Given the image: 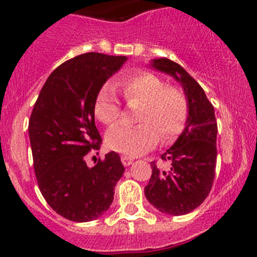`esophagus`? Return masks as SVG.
<instances>
[{
	"label": "esophagus",
	"instance_id": "34e87169",
	"mask_svg": "<svg viewBox=\"0 0 257 257\" xmlns=\"http://www.w3.org/2000/svg\"><path fill=\"white\" fill-rule=\"evenodd\" d=\"M121 163H123V165H125V167H129V165L133 163V158L132 157H128V155H121Z\"/></svg>",
	"mask_w": 257,
	"mask_h": 257
}]
</instances>
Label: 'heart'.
I'll use <instances>...</instances> for the list:
<instances>
[{
	"label": "heart",
	"mask_w": 257,
	"mask_h": 257,
	"mask_svg": "<svg viewBox=\"0 0 257 257\" xmlns=\"http://www.w3.org/2000/svg\"><path fill=\"white\" fill-rule=\"evenodd\" d=\"M118 87L128 103H141L138 125L116 124L108 131L105 142L110 149L128 155H139L152 149L162 139L172 143L185 126L189 103L185 93L177 85L167 84L157 74L147 71L123 77ZM95 118L112 125L121 114V104L113 88L105 84L94 100Z\"/></svg>",
	"instance_id": "obj_1"
}]
</instances>
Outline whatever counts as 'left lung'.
I'll return each instance as SVG.
<instances>
[{"label": "left lung", "mask_w": 257, "mask_h": 257, "mask_svg": "<svg viewBox=\"0 0 257 257\" xmlns=\"http://www.w3.org/2000/svg\"><path fill=\"white\" fill-rule=\"evenodd\" d=\"M152 66L181 83L189 103L186 126L173 147L162 154L169 168L150 163L152 177L144 188L154 208L169 215H185L209 195L216 167L217 124L214 107L198 82L175 62L154 59Z\"/></svg>", "instance_id": "obj_1"}]
</instances>
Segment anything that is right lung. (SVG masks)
I'll return each mask as SVG.
<instances>
[{"label":"right lung","instance_id":"obj_1","mask_svg":"<svg viewBox=\"0 0 257 257\" xmlns=\"http://www.w3.org/2000/svg\"><path fill=\"white\" fill-rule=\"evenodd\" d=\"M125 56L80 54L57 67L33 107L28 124L33 167L43 198L71 221L99 217L113 203L114 186L124 167L115 152L87 167L85 155L99 149L94 100Z\"/></svg>","mask_w":257,"mask_h":257}]
</instances>
